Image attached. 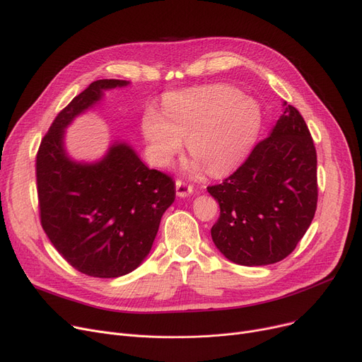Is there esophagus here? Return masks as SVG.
I'll list each match as a JSON object with an SVG mask.
<instances>
[{
	"label": "esophagus",
	"instance_id": "34e87169",
	"mask_svg": "<svg viewBox=\"0 0 362 362\" xmlns=\"http://www.w3.org/2000/svg\"><path fill=\"white\" fill-rule=\"evenodd\" d=\"M192 192H194V186L192 185H189V183L180 180V179L176 180V194H177V197L185 198V197L191 195Z\"/></svg>",
	"mask_w": 362,
	"mask_h": 362
}]
</instances>
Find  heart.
<instances>
[{"mask_svg": "<svg viewBox=\"0 0 362 362\" xmlns=\"http://www.w3.org/2000/svg\"><path fill=\"white\" fill-rule=\"evenodd\" d=\"M164 116L146 110L144 136L158 165H168L187 142L191 154L206 173L221 176L248 156L261 127L259 105L227 85H211L170 93Z\"/></svg>", "mask_w": 362, "mask_h": 362, "instance_id": "obj_1", "label": "heart"}]
</instances>
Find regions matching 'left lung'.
Returning <instances> with one entry per match:
<instances>
[{
    "mask_svg": "<svg viewBox=\"0 0 362 362\" xmlns=\"http://www.w3.org/2000/svg\"><path fill=\"white\" fill-rule=\"evenodd\" d=\"M206 191L220 205L211 238L227 259L252 267L286 258L308 230L318 199L317 152L300 112L286 105L235 173Z\"/></svg>",
    "mask_w": 362,
    "mask_h": 362,
    "instance_id": "1",
    "label": "left lung"
}]
</instances>
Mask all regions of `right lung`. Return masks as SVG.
I'll list each match as a JSON object with an SVG mask.
<instances>
[{"label": "right lung", "mask_w": 362, "mask_h": 362, "mask_svg": "<svg viewBox=\"0 0 362 362\" xmlns=\"http://www.w3.org/2000/svg\"><path fill=\"white\" fill-rule=\"evenodd\" d=\"M127 83L92 82L57 114L36 154L42 229L71 267L90 277L112 279L135 270L176 197L173 179L148 168L127 144H112L92 164L66 154L64 129L71 120L97 104L105 89Z\"/></svg>", "instance_id": "obj_1"}]
</instances>
